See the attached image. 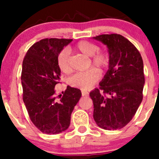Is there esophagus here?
I'll return each instance as SVG.
<instances>
[{
    "label": "esophagus",
    "instance_id": "34e87169",
    "mask_svg": "<svg viewBox=\"0 0 159 159\" xmlns=\"http://www.w3.org/2000/svg\"><path fill=\"white\" fill-rule=\"evenodd\" d=\"M81 94H82V96H88L89 95V92L88 91H82Z\"/></svg>",
    "mask_w": 159,
    "mask_h": 159
}]
</instances>
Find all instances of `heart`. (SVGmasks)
Here are the masks:
<instances>
[{
  "instance_id": "heart-1",
  "label": "heart",
  "mask_w": 159,
  "mask_h": 159,
  "mask_svg": "<svg viewBox=\"0 0 159 159\" xmlns=\"http://www.w3.org/2000/svg\"><path fill=\"white\" fill-rule=\"evenodd\" d=\"M76 48L84 55L90 57V65H92L99 70H103L108 66L109 57L106 53L98 51V47L90 41H82L78 43ZM57 64L59 69L65 74L71 70L70 65V54L68 49L65 48L60 51L57 57ZM100 78V74L95 68H91L84 72L74 75L70 78V84L73 87L82 91H88L97 82Z\"/></svg>"
}]
</instances>
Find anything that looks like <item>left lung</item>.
Here are the masks:
<instances>
[{"label":"left lung","instance_id":"obj_1","mask_svg":"<svg viewBox=\"0 0 159 159\" xmlns=\"http://www.w3.org/2000/svg\"><path fill=\"white\" fill-rule=\"evenodd\" d=\"M93 39L106 45L109 54L108 70L100 87L90 92L93 118L103 129H122L132 119L143 98V61L134 44L121 35L102 34Z\"/></svg>","mask_w":159,"mask_h":159}]
</instances>
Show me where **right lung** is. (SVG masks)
Here are the masks:
<instances>
[{"label": "right lung", "instance_id": "add662e5", "mask_svg": "<svg viewBox=\"0 0 159 159\" xmlns=\"http://www.w3.org/2000/svg\"><path fill=\"white\" fill-rule=\"evenodd\" d=\"M72 41L42 39L28 49L24 58L23 100L33 124L44 134H59L68 129L74 108L81 97L79 89L70 86L60 99L55 97L54 88L61 79L57 55Z\"/></svg>", "mask_w": 159, "mask_h": 159}]
</instances>
